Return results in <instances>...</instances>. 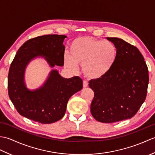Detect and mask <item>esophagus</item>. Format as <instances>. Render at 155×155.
<instances>
[{"mask_svg": "<svg viewBox=\"0 0 155 155\" xmlns=\"http://www.w3.org/2000/svg\"><path fill=\"white\" fill-rule=\"evenodd\" d=\"M88 83L87 81H83V87H88Z\"/></svg>", "mask_w": 155, "mask_h": 155, "instance_id": "obj_1", "label": "esophagus"}]
</instances>
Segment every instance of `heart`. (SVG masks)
<instances>
[{
    "label": "heart",
    "instance_id": "b5f03b06",
    "mask_svg": "<svg viewBox=\"0 0 155 155\" xmlns=\"http://www.w3.org/2000/svg\"><path fill=\"white\" fill-rule=\"evenodd\" d=\"M117 57V47L110 41L78 37L71 42L69 56L64 57V65L72 73H77L81 64L85 76L98 79L108 74Z\"/></svg>",
    "mask_w": 155,
    "mask_h": 155
}]
</instances>
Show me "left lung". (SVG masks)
I'll return each mask as SVG.
<instances>
[{
	"instance_id": "1",
	"label": "left lung",
	"mask_w": 155,
	"mask_h": 155,
	"mask_svg": "<svg viewBox=\"0 0 155 155\" xmlns=\"http://www.w3.org/2000/svg\"><path fill=\"white\" fill-rule=\"evenodd\" d=\"M117 49V57L105 77L91 79L94 96L91 104L93 117L112 123L132 118L145 101L149 77L143 56L136 47L121 38L107 37Z\"/></svg>"
}]
</instances>
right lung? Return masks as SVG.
<instances>
[{"mask_svg":"<svg viewBox=\"0 0 155 155\" xmlns=\"http://www.w3.org/2000/svg\"><path fill=\"white\" fill-rule=\"evenodd\" d=\"M65 35H48L30 39L16 52L10 67V99L22 117L42 124L55 123L64 117L69 98L83 88L79 77L65 78L52 69L42 86L35 90L26 87V67L35 58L42 57L51 68L64 65Z\"/></svg>","mask_w":155,"mask_h":155,"instance_id":"right-lung-1","label":"right lung"}]
</instances>
